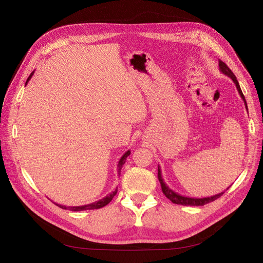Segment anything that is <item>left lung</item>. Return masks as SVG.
Returning a JSON list of instances; mask_svg holds the SVG:
<instances>
[{
	"label": "left lung",
	"instance_id": "1",
	"mask_svg": "<svg viewBox=\"0 0 263 263\" xmlns=\"http://www.w3.org/2000/svg\"><path fill=\"white\" fill-rule=\"evenodd\" d=\"M218 61H219L218 65H219L220 72H221L222 74L227 76L228 78H230V79H232V80L234 81V83H235V85H236V87H237L238 92H239L242 101L245 102V105H246V108H247V102H246V99H245L243 94H242V91H241V89H240V85H239V83H238V81H237V78H236L235 74L232 72V70H230V69L227 67L226 63H224L221 60H218ZM247 110H248V108H247ZM158 179H159V181H160L162 192H163V194L166 196V198H169V200H170L172 203L179 204V205L203 206V205H205V204H208V203H211V202H213V201H215V200H217L218 197H220L222 194L225 193V191H224V192H220V193H218V194H216V195L208 196V197H189V196H184V195H180V194H178L177 192H174L173 190H171L168 185L165 184V182H164L163 179H162L161 168H160V166H159V165H158Z\"/></svg>",
	"mask_w": 263,
	"mask_h": 263
}]
</instances>
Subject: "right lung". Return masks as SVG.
Instances as JSON below:
<instances>
[{"mask_svg": "<svg viewBox=\"0 0 263 263\" xmlns=\"http://www.w3.org/2000/svg\"><path fill=\"white\" fill-rule=\"evenodd\" d=\"M33 74H34V71H33V72H31V73H30V76L28 77L27 81H26V84H27V83H28V81L30 80V78L33 77ZM129 155H130V150H127L126 153L122 156V158L119 159L118 164H117V173H118V176H119V174H121V170H122L123 165H124V163H125V161H126V158L128 157ZM116 193H117V187L113 191L112 193H109V194H107L105 197L101 198L100 201H97V202L91 203V204L82 205V206H66V205H59V204H57V205L59 206V208H61V209H63V210H70V211H72V212L87 211V210H98V209H101V208H104L105 205H107L110 201L113 200V197L116 195Z\"/></svg>", "mask_w": 263, "mask_h": 263, "instance_id": "1", "label": "right lung"}]
</instances>
